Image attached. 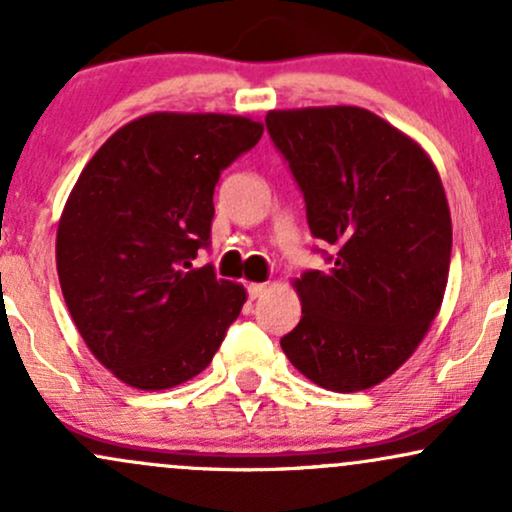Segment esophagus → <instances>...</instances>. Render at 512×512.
<instances>
[{
    "mask_svg": "<svg viewBox=\"0 0 512 512\" xmlns=\"http://www.w3.org/2000/svg\"><path fill=\"white\" fill-rule=\"evenodd\" d=\"M250 298H262L267 293V284H248Z\"/></svg>",
    "mask_w": 512,
    "mask_h": 512,
    "instance_id": "esophagus-1",
    "label": "esophagus"
}]
</instances>
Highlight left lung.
Segmentation results:
<instances>
[{
  "label": "left lung",
  "instance_id": "left-lung-1",
  "mask_svg": "<svg viewBox=\"0 0 512 512\" xmlns=\"http://www.w3.org/2000/svg\"><path fill=\"white\" fill-rule=\"evenodd\" d=\"M269 137L303 190L327 272L293 279L301 322L281 349L332 392L380 385L419 349L443 305L452 221L436 163L356 105L269 110Z\"/></svg>",
  "mask_w": 512,
  "mask_h": 512
}]
</instances>
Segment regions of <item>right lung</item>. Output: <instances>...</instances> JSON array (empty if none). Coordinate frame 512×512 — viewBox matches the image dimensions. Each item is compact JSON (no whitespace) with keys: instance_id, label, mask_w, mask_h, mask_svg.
Returning a JSON list of instances; mask_svg holds the SVG:
<instances>
[{"instance_id":"obj_1","label":"right lung","mask_w":512,"mask_h":512,"mask_svg":"<svg viewBox=\"0 0 512 512\" xmlns=\"http://www.w3.org/2000/svg\"><path fill=\"white\" fill-rule=\"evenodd\" d=\"M245 115L149 113L81 170L57 223V276L88 351L156 392L202 373L248 301L243 284L192 269L209 245L221 170L260 142Z\"/></svg>"}]
</instances>
